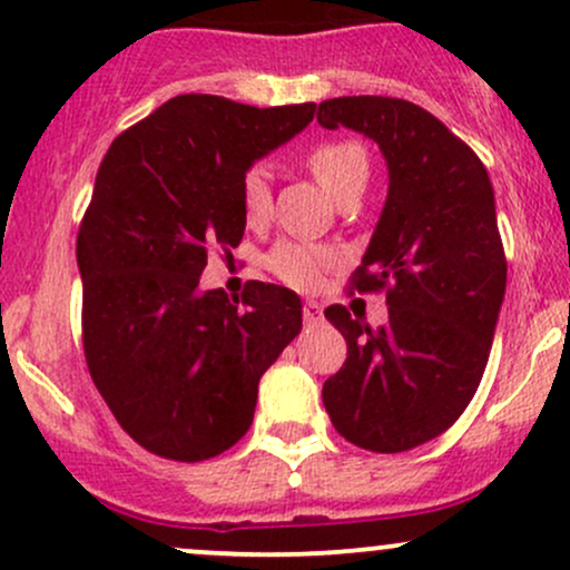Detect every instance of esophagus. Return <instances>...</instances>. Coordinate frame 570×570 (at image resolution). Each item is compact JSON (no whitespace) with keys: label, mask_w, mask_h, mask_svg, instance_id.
<instances>
[{"label":"esophagus","mask_w":570,"mask_h":570,"mask_svg":"<svg viewBox=\"0 0 570 570\" xmlns=\"http://www.w3.org/2000/svg\"><path fill=\"white\" fill-rule=\"evenodd\" d=\"M303 318H305V324H318L324 318V307L318 303H313V299H307V303L303 305Z\"/></svg>","instance_id":"esophagus-1"}]
</instances>
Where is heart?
Here are the masks:
<instances>
[{"instance_id": "obj_1", "label": "heart", "mask_w": 570, "mask_h": 570, "mask_svg": "<svg viewBox=\"0 0 570 570\" xmlns=\"http://www.w3.org/2000/svg\"><path fill=\"white\" fill-rule=\"evenodd\" d=\"M307 166L316 179L330 189L337 203L367 187L370 158L367 149L353 139H330L316 144L307 155ZM240 208L244 217L257 225L271 214V179L263 166H252L240 179ZM267 271L286 286L299 292L316 289L324 281V273L337 265V254L324 246H307L297 240H281L265 259Z\"/></svg>"}]
</instances>
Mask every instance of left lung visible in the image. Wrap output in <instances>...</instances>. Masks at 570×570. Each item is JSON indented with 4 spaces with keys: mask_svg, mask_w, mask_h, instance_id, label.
<instances>
[{
    "mask_svg": "<svg viewBox=\"0 0 570 570\" xmlns=\"http://www.w3.org/2000/svg\"><path fill=\"white\" fill-rule=\"evenodd\" d=\"M316 117L367 136L389 166V198L351 281L385 289L389 324L370 330L345 305L326 307L348 358L324 383V407L356 448L404 453L453 426L485 372L507 292L493 185L472 147L404 98H330Z\"/></svg>",
    "mask_w": 570,
    "mask_h": 570,
    "instance_id": "8db88e82",
    "label": "left lung"
}]
</instances>
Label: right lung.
I'll return each mask as SVG.
<instances>
[{
    "label": "right lung",
    "mask_w": 570,
    "mask_h": 570,
    "mask_svg": "<svg viewBox=\"0 0 570 570\" xmlns=\"http://www.w3.org/2000/svg\"><path fill=\"white\" fill-rule=\"evenodd\" d=\"M316 104L176 96L104 155L77 233L82 345L98 394L149 453L206 461L252 426L265 370L303 330V303L252 281L198 286L208 248L238 246L240 179L313 120Z\"/></svg>",
    "instance_id": "right-lung-1"
}]
</instances>
